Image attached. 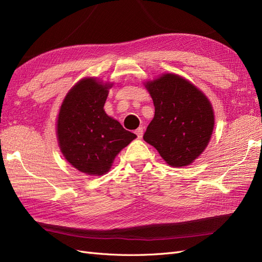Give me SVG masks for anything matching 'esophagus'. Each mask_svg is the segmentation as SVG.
<instances>
[{"instance_id": "1", "label": "esophagus", "mask_w": 262, "mask_h": 262, "mask_svg": "<svg viewBox=\"0 0 262 262\" xmlns=\"http://www.w3.org/2000/svg\"><path fill=\"white\" fill-rule=\"evenodd\" d=\"M136 134H137V137H138L139 139H141L142 137H143V128H138V129L136 130Z\"/></svg>"}]
</instances>
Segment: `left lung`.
Wrapping results in <instances>:
<instances>
[{
    "instance_id": "left-lung-1",
    "label": "left lung",
    "mask_w": 262,
    "mask_h": 262,
    "mask_svg": "<svg viewBox=\"0 0 262 262\" xmlns=\"http://www.w3.org/2000/svg\"><path fill=\"white\" fill-rule=\"evenodd\" d=\"M155 107L143 139L172 167L191 164L208 146L214 114L211 102L196 87L176 74L147 82Z\"/></svg>"
}]
</instances>
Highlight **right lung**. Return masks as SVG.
Here are the masks:
<instances>
[{
	"mask_svg": "<svg viewBox=\"0 0 262 262\" xmlns=\"http://www.w3.org/2000/svg\"><path fill=\"white\" fill-rule=\"evenodd\" d=\"M112 86L93 77L83 78L70 90L60 108L57 136L61 152L87 175H104L119 152L137 138L105 113Z\"/></svg>",
	"mask_w": 262,
	"mask_h": 262,
	"instance_id": "1",
	"label": "right lung"
}]
</instances>
